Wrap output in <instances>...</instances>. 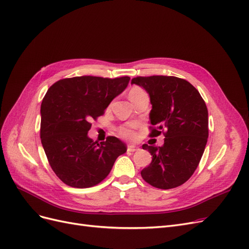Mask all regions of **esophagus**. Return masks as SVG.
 I'll return each instance as SVG.
<instances>
[{"instance_id":"1","label":"esophagus","mask_w":249,"mask_h":249,"mask_svg":"<svg viewBox=\"0 0 249 249\" xmlns=\"http://www.w3.org/2000/svg\"><path fill=\"white\" fill-rule=\"evenodd\" d=\"M138 149H139V147L135 144L127 145V152H136V150H138Z\"/></svg>"}]
</instances>
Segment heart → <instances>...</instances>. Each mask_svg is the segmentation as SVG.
<instances>
[{"label":"heart","instance_id":"obj_1","mask_svg":"<svg viewBox=\"0 0 249 249\" xmlns=\"http://www.w3.org/2000/svg\"><path fill=\"white\" fill-rule=\"evenodd\" d=\"M140 91H142V90H141L140 88L135 87V88L131 89V91H130V94H129V95H132V94H135V93H138V92H140ZM119 133H120V135H122V136H124V137H125V138H132V137H134L133 125L120 127V129H119Z\"/></svg>","mask_w":249,"mask_h":249}]
</instances>
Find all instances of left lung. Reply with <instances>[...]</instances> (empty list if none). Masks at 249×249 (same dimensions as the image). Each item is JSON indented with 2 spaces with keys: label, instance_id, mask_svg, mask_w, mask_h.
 <instances>
[{
  "label": "left lung",
  "instance_id": "1",
  "mask_svg": "<svg viewBox=\"0 0 249 249\" xmlns=\"http://www.w3.org/2000/svg\"><path fill=\"white\" fill-rule=\"evenodd\" d=\"M132 84L149 95L150 124L158 129L152 136L165 132L162 146L143 144L153 156L141 171L143 179L159 189H171L187 182L197 168L209 136L208 109L197 89L177 77H137Z\"/></svg>",
  "mask_w": 249,
  "mask_h": 249
}]
</instances>
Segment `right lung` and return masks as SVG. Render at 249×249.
I'll list each match as a JSON object with an SVG mask.
<instances>
[{"label": "right lung", "instance_id": "add662e5", "mask_svg": "<svg viewBox=\"0 0 249 249\" xmlns=\"http://www.w3.org/2000/svg\"><path fill=\"white\" fill-rule=\"evenodd\" d=\"M129 77L108 79L83 76L52 85L43 97L40 138L56 176L74 188L92 187L106 178L117 158L126 152L124 143L110 136L93 142L88 136L92 119L129 84Z\"/></svg>", "mask_w": 249, "mask_h": 249}]
</instances>
